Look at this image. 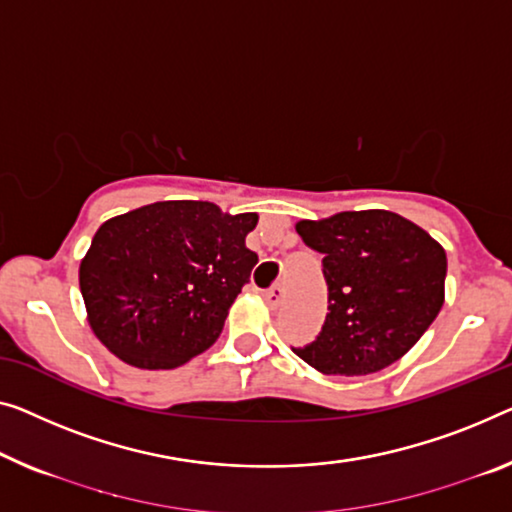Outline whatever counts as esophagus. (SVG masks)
<instances>
[{
    "label": "esophagus",
    "instance_id": "34e87169",
    "mask_svg": "<svg viewBox=\"0 0 512 512\" xmlns=\"http://www.w3.org/2000/svg\"><path fill=\"white\" fill-rule=\"evenodd\" d=\"M282 299H285V292H282L280 285H273L271 289H266V292H264V301L271 310H278V305L282 303Z\"/></svg>",
    "mask_w": 512,
    "mask_h": 512
}]
</instances>
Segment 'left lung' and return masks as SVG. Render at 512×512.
Returning a JSON list of instances; mask_svg holds the SVG:
<instances>
[{
  "mask_svg": "<svg viewBox=\"0 0 512 512\" xmlns=\"http://www.w3.org/2000/svg\"><path fill=\"white\" fill-rule=\"evenodd\" d=\"M303 243L324 255L329 315L296 356L322 375H372L398 361L444 305L446 250L393 211H342L299 220Z\"/></svg>",
  "mask_w": 512,
  "mask_h": 512,
  "instance_id": "obj_1",
  "label": "left lung"
}]
</instances>
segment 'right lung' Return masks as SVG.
<instances>
[{"label": "right lung", "instance_id": "1", "mask_svg": "<svg viewBox=\"0 0 512 512\" xmlns=\"http://www.w3.org/2000/svg\"><path fill=\"white\" fill-rule=\"evenodd\" d=\"M257 213L167 200L98 227L80 262L87 322L121 361L172 370L218 340L257 255Z\"/></svg>", "mask_w": 512, "mask_h": 512}]
</instances>
